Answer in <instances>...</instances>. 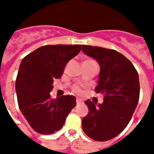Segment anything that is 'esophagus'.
I'll list each match as a JSON object with an SVG mask.
<instances>
[{"instance_id": "obj_1", "label": "esophagus", "mask_w": 154, "mask_h": 154, "mask_svg": "<svg viewBox=\"0 0 154 154\" xmlns=\"http://www.w3.org/2000/svg\"><path fill=\"white\" fill-rule=\"evenodd\" d=\"M76 103H77V104H80V103H83V101H82V99H80V98H77V99H76Z\"/></svg>"}]
</instances>
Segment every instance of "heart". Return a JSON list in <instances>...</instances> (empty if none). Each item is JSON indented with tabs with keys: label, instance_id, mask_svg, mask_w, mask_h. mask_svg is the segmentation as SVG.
Masks as SVG:
<instances>
[{
	"label": "heart",
	"instance_id": "heart-1",
	"mask_svg": "<svg viewBox=\"0 0 154 154\" xmlns=\"http://www.w3.org/2000/svg\"><path fill=\"white\" fill-rule=\"evenodd\" d=\"M85 62H94V61L90 60V59H88V60H85ZM74 90L76 91V92H79L80 89H79V88L78 86H75L74 87Z\"/></svg>",
	"mask_w": 154,
	"mask_h": 154
}]
</instances>
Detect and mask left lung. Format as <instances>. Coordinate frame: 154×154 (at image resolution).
I'll list each match as a JSON object with an SVG mask.
<instances>
[{"mask_svg":"<svg viewBox=\"0 0 154 154\" xmlns=\"http://www.w3.org/2000/svg\"><path fill=\"white\" fill-rule=\"evenodd\" d=\"M82 51L100 66L95 90L104 95L101 104L85 102L89 113L82 120V130L92 140L106 141L130 123L140 98L139 75L131 62L116 50L82 45Z\"/></svg>","mask_w":154,"mask_h":154,"instance_id":"1","label":"left lung"}]
</instances>
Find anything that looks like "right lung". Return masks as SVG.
<instances>
[{
    "instance_id": "add662e5",
    "label": "right lung",
    "mask_w": 154,
    "mask_h": 154,
    "mask_svg": "<svg viewBox=\"0 0 154 154\" xmlns=\"http://www.w3.org/2000/svg\"><path fill=\"white\" fill-rule=\"evenodd\" d=\"M80 45H45L21 61L15 89L19 109L37 133L49 135L62 129L76 105L74 96L51 99L53 82L61 78L65 65L81 51Z\"/></svg>"
}]
</instances>
